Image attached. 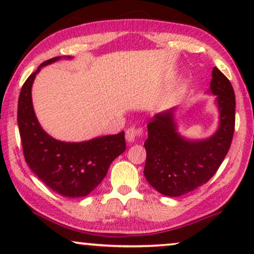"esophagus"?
<instances>
[{"label":"esophagus","instance_id":"esophagus-1","mask_svg":"<svg viewBox=\"0 0 254 254\" xmlns=\"http://www.w3.org/2000/svg\"><path fill=\"white\" fill-rule=\"evenodd\" d=\"M142 134V129H137L135 127H130L126 130V140L127 142H134Z\"/></svg>","mask_w":254,"mask_h":254}]
</instances>
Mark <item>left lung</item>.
Segmentation results:
<instances>
[{
  "label": "left lung",
  "instance_id": "obj_1",
  "mask_svg": "<svg viewBox=\"0 0 254 254\" xmlns=\"http://www.w3.org/2000/svg\"><path fill=\"white\" fill-rule=\"evenodd\" d=\"M208 93L215 96L218 126L210 136L189 138L179 131L177 107L155 114L144 142V177L163 195L182 196L206 184L227 156L235 130V92L229 79L213 68Z\"/></svg>",
  "mask_w": 254,
  "mask_h": 254
}]
</instances>
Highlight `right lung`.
<instances>
[{"label": "right lung", "mask_w": 254, "mask_h": 254, "mask_svg": "<svg viewBox=\"0 0 254 254\" xmlns=\"http://www.w3.org/2000/svg\"><path fill=\"white\" fill-rule=\"evenodd\" d=\"M62 59L41 64L24 83L18 99L19 134L24 157L34 175L55 193L67 197L89 195L105 178L111 163L126 150L125 133L104 135L82 142H65L51 136L38 121L32 103V85L41 68Z\"/></svg>", "instance_id": "add662e5"}]
</instances>
